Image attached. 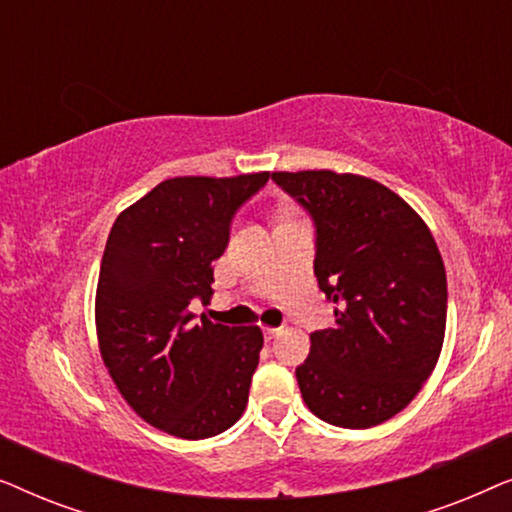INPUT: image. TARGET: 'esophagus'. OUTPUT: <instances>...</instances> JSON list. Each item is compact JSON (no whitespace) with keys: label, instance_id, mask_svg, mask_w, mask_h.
I'll return each instance as SVG.
<instances>
[{"label":"esophagus","instance_id":"obj_1","mask_svg":"<svg viewBox=\"0 0 512 512\" xmlns=\"http://www.w3.org/2000/svg\"><path fill=\"white\" fill-rule=\"evenodd\" d=\"M282 331H284V328H282V326H265V328H263L265 338H268V340H272V338H277V335H279V333H282Z\"/></svg>","mask_w":512,"mask_h":512}]
</instances>
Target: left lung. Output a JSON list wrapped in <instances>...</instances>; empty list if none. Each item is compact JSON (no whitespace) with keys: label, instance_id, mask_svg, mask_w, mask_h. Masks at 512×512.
Masks as SVG:
<instances>
[{"label":"left lung","instance_id":"8db88e82","mask_svg":"<svg viewBox=\"0 0 512 512\" xmlns=\"http://www.w3.org/2000/svg\"><path fill=\"white\" fill-rule=\"evenodd\" d=\"M317 226L314 275L335 328L310 335L296 368L303 401L342 429H370L408 408L445 340L447 277L438 244L401 195L361 174L272 172Z\"/></svg>","mask_w":512,"mask_h":512}]
</instances>
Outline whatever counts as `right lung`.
<instances>
[{
    "label": "right lung",
    "mask_w": 512,
    "mask_h": 512,
    "mask_svg": "<svg viewBox=\"0 0 512 512\" xmlns=\"http://www.w3.org/2000/svg\"><path fill=\"white\" fill-rule=\"evenodd\" d=\"M268 179H165L111 226L95 293L100 354L125 403L170 436H216L247 408L261 328L198 321L188 307L209 303L233 214Z\"/></svg>",
    "instance_id": "right-lung-1"
}]
</instances>
